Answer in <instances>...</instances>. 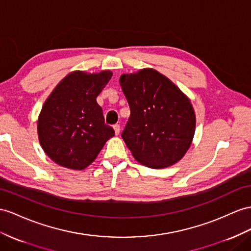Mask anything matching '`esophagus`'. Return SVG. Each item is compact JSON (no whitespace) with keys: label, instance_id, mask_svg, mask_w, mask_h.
Instances as JSON below:
<instances>
[{"label":"esophagus","instance_id":"1","mask_svg":"<svg viewBox=\"0 0 251 251\" xmlns=\"http://www.w3.org/2000/svg\"><path fill=\"white\" fill-rule=\"evenodd\" d=\"M113 129H114L115 134H119V133H120V125H119V124L113 125Z\"/></svg>","mask_w":251,"mask_h":251}]
</instances>
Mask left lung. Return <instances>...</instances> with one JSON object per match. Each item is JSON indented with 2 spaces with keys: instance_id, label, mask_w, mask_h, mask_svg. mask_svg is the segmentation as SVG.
<instances>
[{
  "instance_id": "left-lung-1",
  "label": "left lung",
  "mask_w": 251,
  "mask_h": 251,
  "mask_svg": "<svg viewBox=\"0 0 251 251\" xmlns=\"http://www.w3.org/2000/svg\"><path fill=\"white\" fill-rule=\"evenodd\" d=\"M120 85L130 108L122 138L134 159L151 169L178 162L195 133V112L188 96L150 68L123 74Z\"/></svg>"
}]
</instances>
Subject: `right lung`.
Instances as JSON below:
<instances>
[{"label":"right lung","mask_w":251,"mask_h":251,"mask_svg":"<svg viewBox=\"0 0 251 251\" xmlns=\"http://www.w3.org/2000/svg\"><path fill=\"white\" fill-rule=\"evenodd\" d=\"M111 76L110 71L93 74L75 71L64 77L44 102L38 136L43 151L57 164L71 170L86 169L114 136L96 102Z\"/></svg>","instance_id":"right-lung-1"}]
</instances>
